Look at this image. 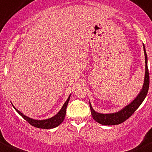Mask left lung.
Returning a JSON list of instances; mask_svg holds the SVG:
<instances>
[{
  "instance_id": "1",
  "label": "left lung",
  "mask_w": 152,
  "mask_h": 152,
  "mask_svg": "<svg viewBox=\"0 0 152 152\" xmlns=\"http://www.w3.org/2000/svg\"><path fill=\"white\" fill-rule=\"evenodd\" d=\"M143 50L144 54H145V77H144V82L142 85V89L140 90L138 95L137 96L136 98L125 106L121 110H118L114 113H101L95 111L93 108L92 105L90 102V107L91 110V115H92L93 119L97 123H100L104 126H113V125H119L120 123H123L126 120L129 118L134 113L135 110L140 107L143 100L145 99V96L148 93V88H149V73H148V57H147L146 52H145V45L143 44Z\"/></svg>"
}]
</instances>
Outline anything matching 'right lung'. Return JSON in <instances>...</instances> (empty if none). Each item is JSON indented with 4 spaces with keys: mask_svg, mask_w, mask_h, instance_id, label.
Returning <instances> with one entry per match:
<instances>
[{
    "mask_svg": "<svg viewBox=\"0 0 152 152\" xmlns=\"http://www.w3.org/2000/svg\"><path fill=\"white\" fill-rule=\"evenodd\" d=\"M70 94L68 96L67 99L66 100L65 102L64 103L63 106L61 107V108L60 109L59 111L53 117H50V118L46 119V120H35V119L30 118L29 117H26V115H24L23 113H21L20 111H19L14 105L12 106L15 108V110L18 112V113L26 121H27L28 123L30 125H32V126L35 128H39V129H54V128L57 127V126H59L64 120V117H65L66 114V109H67V104H68V102L70 100Z\"/></svg>",
    "mask_w": 152,
    "mask_h": 152,
    "instance_id": "add662e5",
    "label": "right lung"
}]
</instances>
